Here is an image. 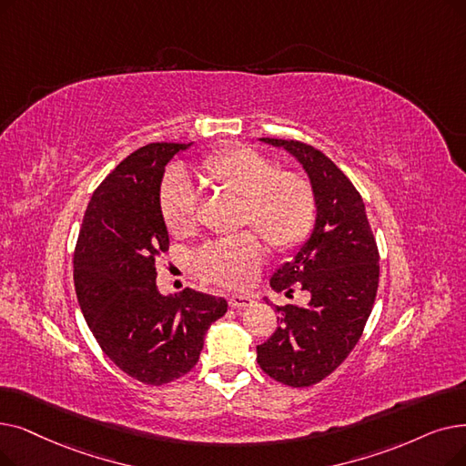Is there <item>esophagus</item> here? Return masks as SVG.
Segmentation results:
<instances>
[{"label":"esophagus","instance_id":"obj_1","mask_svg":"<svg viewBox=\"0 0 466 466\" xmlns=\"http://www.w3.org/2000/svg\"><path fill=\"white\" fill-rule=\"evenodd\" d=\"M253 297H249V295H232L230 299H228V305L232 307V309H246V307H251L253 305Z\"/></svg>","mask_w":466,"mask_h":466}]
</instances>
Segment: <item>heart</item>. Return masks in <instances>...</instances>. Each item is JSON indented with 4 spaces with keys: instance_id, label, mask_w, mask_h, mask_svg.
Masks as SVG:
<instances>
[{
    "instance_id": "b5f03b06",
    "label": "heart",
    "mask_w": 466,
    "mask_h": 466,
    "mask_svg": "<svg viewBox=\"0 0 466 466\" xmlns=\"http://www.w3.org/2000/svg\"><path fill=\"white\" fill-rule=\"evenodd\" d=\"M199 183L211 192L236 196L238 227L254 230L215 239L196 255L199 276L222 288L241 289L255 279L267 258V241L278 255L295 251L312 230L316 192L310 178L251 147H230L199 164ZM196 190L183 173H171L159 192V215L167 232L187 238L196 227ZM259 235L257 237L256 234Z\"/></svg>"
}]
</instances>
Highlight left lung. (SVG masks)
<instances>
[{
	"label": "left lung",
	"mask_w": 466,
	"mask_h": 466,
	"mask_svg": "<svg viewBox=\"0 0 466 466\" xmlns=\"http://www.w3.org/2000/svg\"><path fill=\"white\" fill-rule=\"evenodd\" d=\"M262 140L300 161L318 217L307 244L270 278L272 289L291 299L295 288L309 291V305L274 307L279 326L257 347V361L281 384L312 387L347 360L366 328L379 288V249L360 192L326 154L300 140Z\"/></svg>",
	"instance_id": "left-lung-1"
}]
</instances>
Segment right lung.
Segmentation results:
<instances>
[{
	"label": "right lung",
	"instance_id": "1",
	"mask_svg": "<svg viewBox=\"0 0 466 466\" xmlns=\"http://www.w3.org/2000/svg\"><path fill=\"white\" fill-rule=\"evenodd\" d=\"M187 145L152 143L135 150L96 187L74 249V286L98 347L129 377L167 384L199 360L227 300L194 289L164 297L156 260L169 249L159 215L167 161Z\"/></svg>",
	"mask_w": 466,
	"mask_h": 466
}]
</instances>
